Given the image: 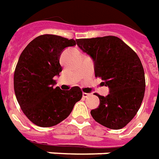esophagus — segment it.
Wrapping results in <instances>:
<instances>
[{
    "instance_id": "obj_1",
    "label": "esophagus",
    "mask_w": 159,
    "mask_h": 159,
    "mask_svg": "<svg viewBox=\"0 0 159 159\" xmlns=\"http://www.w3.org/2000/svg\"><path fill=\"white\" fill-rule=\"evenodd\" d=\"M83 98H88L89 96H91V93H83Z\"/></svg>"
}]
</instances>
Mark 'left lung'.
<instances>
[{
    "label": "left lung",
    "mask_w": 159,
    "mask_h": 159,
    "mask_svg": "<svg viewBox=\"0 0 159 159\" xmlns=\"http://www.w3.org/2000/svg\"><path fill=\"white\" fill-rule=\"evenodd\" d=\"M76 43L94 62L96 77L109 87L106 97L91 116L103 126L118 130L125 126L140 109L145 93V74L139 57L118 37L79 39Z\"/></svg>",
    "instance_id": "obj_1"
}]
</instances>
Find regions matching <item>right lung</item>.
Segmentation results:
<instances>
[{
    "label": "right lung",
    "instance_id": "obj_1",
    "mask_svg": "<svg viewBox=\"0 0 159 159\" xmlns=\"http://www.w3.org/2000/svg\"><path fill=\"white\" fill-rule=\"evenodd\" d=\"M76 41L40 35L26 46L18 59L14 71L15 94L24 115L38 126L50 127L64 120L83 97L79 87L70 90L54 88V77L62 70L61 52L76 45Z\"/></svg>",
    "mask_w": 159,
    "mask_h": 159
}]
</instances>
